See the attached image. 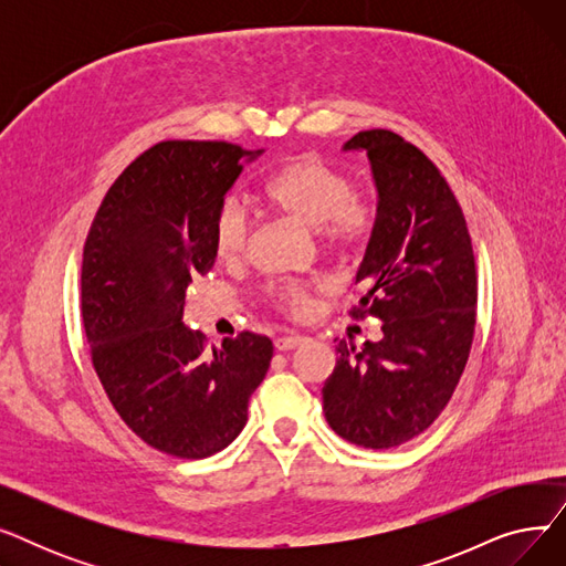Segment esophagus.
<instances>
[{
	"mask_svg": "<svg viewBox=\"0 0 566 566\" xmlns=\"http://www.w3.org/2000/svg\"><path fill=\"white\" fill-rule=\"evenodd\" d=\"M303 342H305V337H301V335H284V337L275 339V348L277 350H291L295 346H301Z\"/></svg>",
	"mask_w": 566,
	"mask_h": 566,
	"instance_id": "esophagus-1",
	"label": "esophagus"
}]
</instances>
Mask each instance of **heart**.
Segmentation results:
<instances>
[{
    "instance_id": "obj_1",
    "label": "heart",
    "mask_w": 566,
    "mask_h": 566,
    "mask_svg": "<svg viewBox=\"0 0 566 566\" xmlns=\"http://www.w3.org/2000/svg\"><path fill=\"white\" fill-rule=\"evenodd\" d=\"M265 203L303 227L316 229L321 241L339 254L358 252L369 243L378 222L376 199L355 192L350 176L318 156H301L280 167L261 190ZM252 222L245 206L227 199L213 218V252L227 263H241L250 252ZM277 307L291 316H305L310 289L286 284L273 291Z\"/></svg>"
}]
</instances>
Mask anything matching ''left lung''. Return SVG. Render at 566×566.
Here are the masks:
<instances>
[{"mask_svg":"<svg viewBox=\"0 0 566 566\" xmlns=\"http://www.w3.org/2000/svg\"><path fill=\"white\" fill-rule=\"evenodd\" d=\"M344 151H367L378 222L355 284V318L382 321L363 350L339 342L323 385V412L337 436L390 450L427 431L450 403L465 369L478 268L461 206L438 167L392 130H363Z\"/></svg>","mask_w":566,"mask_h":566,"instance_id":"obj_1","label":"left lung"}]
</instances>
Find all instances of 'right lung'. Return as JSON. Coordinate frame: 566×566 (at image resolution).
Segmentation results:
<instances>
[{"label":"right lung","mask_w":566,"mask_h":566,"mask_svg":"<svg viewBox=\"0 0 566 566\" xmlns=\"http://www.w3.org/2000/svg\"><path fill=\"white\" fill-rule=\"evenodd\" d=\"M229 142H158L107 190L82 256V321L118 418L148 448L206 459L243 431L273 342L241 333L220 348L184 323L192 277L216 263L213 218L243 171Z\"/></svg>","instance_id":"obj_1"}]
</instances>
